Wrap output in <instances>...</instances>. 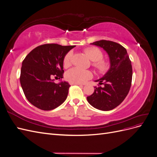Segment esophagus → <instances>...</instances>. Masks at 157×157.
<instances>
[{
  "label": "esophagus",
  "mask_w": 157,
  "mask_h": 157,
  "mask_svg": "<svg viewBox=\"0 0 157 157\" xmlns=\"http://www.w3.org/2000/svg\"><path fill=\"white\" fill-rule=\"evenodd\" d=\"M70 84H71V85H82L80 83H72V82H70Z\"/></svg>",
  "instance_id": "34e87169"
}]
</instances>
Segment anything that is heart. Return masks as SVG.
I'll return each instance as SVG.
<instances>
[{
  "label": "heart",
  "instance_id": "1",
  "mask_svg": "<svg viewBox=\"0 0 157 157\" xmlns=\"http://www.w3.org/2000/svg\"><path fill=\"white\" fill-rule=\"evenodd\" d=\"M85 54L88 58L92 61V65L99 73H105L109 68L108 61L102 59L103 53L96 47H90L85 49ZM72 52H69L63 58V66L68 67L71 63ZM92 74L90 71L82 70L78 67H74L69 70L65 75V78L69 82L72 83H83L92 77Z\"/></svg>",
  "mask_w": 157,
  "mask_h": 157
}]
</instances>
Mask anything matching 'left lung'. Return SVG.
<instances>
[{
    "instance_id": "left-lung-1",
    "label": "left lung",
    "mask_w": 157,
    "mask_h": 157,
    "mask_svg": "<svg viewBox=\"0 0 157 157\" xmlns=\"http://www.w3.org/2000/svg\"><path fill=\"white\" fill-rule=\"evenodd\" d=\"M91 44L107 52L110 67L102 78L96 80L104 86H95L94 93L87 97V100L99 110L110 111L119 105L129 92L132 78L131 61L126 48L117 42L101 40Z\"/></svg>"
}]
</instances>
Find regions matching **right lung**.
<instances>
[{"label":"right lung","instance_id":"add662e5","mask_svg":"<svg viewBox=\"0 0 157 157\" xmlns=\"http://www.w3.org/2000/svg\"><path fill=\"white\" fill-rule=\"evenodd\" d=\"M75 46L46 44L31 51L22 62L20 83L27 100L44 111L61 105L67 99L70 85L58 84L52 78H63V58Z\"/></svg>","mask_w":157,"mask_h":157}]
</instances>
